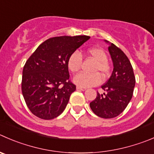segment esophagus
I'll list each match as a JSON object with an SVG mask.
<instances>
[{"mask_svg":"<svg viewBox=\"0 0 154 154\" xmlns=\"http://www.w3.org/2000/svg\"><path fill=\"white\" fill-rule=\"evenodd\" d=\"M77 89H79V90H82V91H85V90H86V88L81 87V86H77Z\"/></svg>","mask_w":154,"mask_h":154,"instance_id":"esophagus-1","label":"esophagus"}]
</instances>
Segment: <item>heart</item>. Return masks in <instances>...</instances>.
<instances>
[{
  "mask_svg": "<svg viewBox=\"0 0 154 154\" xmlns=\"http://www.w3.org/2000/svg\"><path fill=\"white\" fill-rule=\"evenodd\" d=\"M86 53L96 61V64L94 66L92 71L101 73V75L104 77L107 75L110 71V66L107 61V56L104 50L100 47H92L88 49ZM82 62V55L77 51L74 52L68 59V69L73 73L78 72L81 68ZM74 82L81 87H91L99 84L101 82V77L98 73L87 74L82 72L74 77Z\"/></svg>",
  "mask_w": 154,
  "mask_h": 154,
  "instance_id": "heart-1",
  "label": "heart"
}]
</instances>
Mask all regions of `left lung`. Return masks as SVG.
<instances>
[{
  "mask_svg": "<svg viewBox=\"0 0 154 154\" xmlns=\"http://www.w3.org/2000/svg\"><path fill=\"white\" fill-rule=\"evenodd\" d=\"M108 51L113 61V72L107 83L101 86L105 92H98L95 99L89 104L93 113L104 119L117 117L125 110L131 101L135 85L132 66L126 54L110 43Z\"/></svg>",
  "mask_w": 154,
  "mask_h": 154,
  "instance_id": "left-lung-1",
  "label": "left lung"
}]
</instances>
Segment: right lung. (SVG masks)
Instances as JSON below:
<instances>
[{
	"label": "right lung",
	"instance_id": "1",
	"mask_svg": "<svg viewBox=\"0 0 154 154\" xmlns=\"http://www.w3.org/2000/svg\"><path fill=\"white\" fill-rule=\"evenodd\" d=\"M89 38L86 35L51 37L26 61L22 92L28 109L36 117L52 120L64 111L76 90L69 80L68 59Z\"/></svg>",
	"mask_w": 154,
	"mask_h": 154
}]
</instances>
